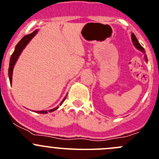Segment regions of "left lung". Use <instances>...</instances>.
Wrapping results in <instances>:
<instances>
[{
  "instance_id": "obj_1",
  "label": "left lung",
  "mask_w": 159,
  "mask_h": 159,
  "mask_svg": "<svg viewBox=\"0 0 159 159\" xmlns=\"http://www.w3.org/2000/svg\"><path fill=\"white\" fill-rule=\"evenodd\" d=\"M131 41H132L133 45H134V47L136 48H137L138 50H139V51H142V53H144V54H145V49H144V48L142 47V46L140 44H139V41H138V39H137V38H136L135 35H134L133 33L131 34ZM145 60H146V61H148V60H147L146 54H145Z\"/></svg>"
}]
</instances>
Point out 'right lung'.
<instances>
[{
	"label": "right lung",
	"mask_w": 159,
	"mask_h": 159,
	"mask_svg": "<svg viewBox=\"0 0 159 159\" xmlns=\"http://www.w3.org/2000/svg\"><path fill=\"white\" fill-rule=\"evenodd\" d=\"M38 31V30H35L34 31L32 32V33L30 34L25 35V36L24 37V38H22V39L20 40V41H19L18 43H17V45H16L15 49H14V51L13 52L12 55L11 56L10 63H9L8 77H9V80H10L11 84H12L13 70H14V65H15L16 62H17V59H18L19 56L20 55V54H21V52L23 51V50L25 49V48L26 47L27 45H28V44L30 42V40H31L32 38H33L34 37L35 35L37 34ZM66 97H67V95H66ZM66 97L64 98V99L62 100V102L60 103V105H61L62 104H63V102H65ZM58 108H59V106H57L56 108H53V109L48 110V111H46V110L45 111H37L36 112H37V113H39V114H48V112H52V111H54L57 110Z\"/></svg>",
	"instance_id": "add662e5"
}]
</instances>
